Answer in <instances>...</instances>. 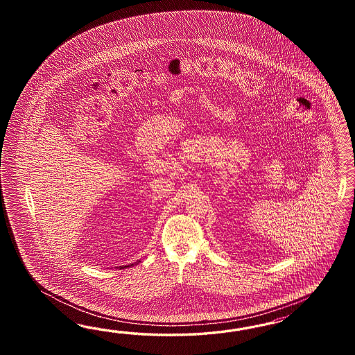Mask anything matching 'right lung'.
Instances as JSON below:
<instances>
[{
	"instance_id": "1",
	"label": "right lung",
	"mask_w": 355,
	"mask_h": 355,
	"mask_svg": "<svg viewBox=\"0 0 355 355\" xmlns=\"http://www.w3.org/2000/svg\"><path fill=\"white\" fill-rule=\"evenodd\" d=\"M139 261H140V260H139ZM139 261H137V263H134V264H138V263H139ZM134 264H128V266H121V267H116V268H119V269L129 268V267H132V266H134Z\"/></svg>"
}]
</instances>
